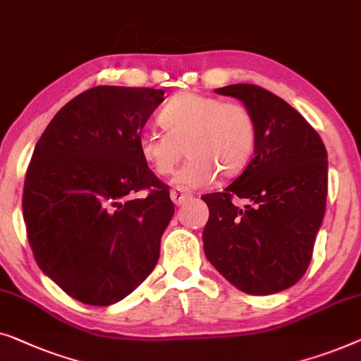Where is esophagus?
Masks as SVG:
<instances>
[{"label":"esophagus","mask_w":361,"mask_h":361,"mask_svg":"<svg viewBox=\"0 0 361 361\" xmlns=\"http://www.w3.org/2000/svg\"><path fill=\"white\" fill-rule=\"evenodd\" d=\"M170 197L175 204H183L185 201L191 200L192 192L190 190H186V188H175V190H171Z\"/></svg>","instance_id":"obj_1"}]
</instances>
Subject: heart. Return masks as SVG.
I'll return each mask as SVG.
<instances>
[{
	"label": "heart",
	"instance_id": "1",
	"mask_svg": "<svg viewBox=\"0 0 361 361\" xmlns=\"http://www.w3.org/2000/svg\"><path fill=\"white\" fill-rule=\"evenodd\" d=\"M165 132L144 130L137 147L157 175H169L188 157L173 176L180 188H202L224 176L238 175L248 165L257 147V121L242 103L214 96L181 93L171 98L159 116Z\"/></svg>",
	"mask_w": 361,
	"mask_h": 361
}]
</instances>
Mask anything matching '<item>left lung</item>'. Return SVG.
<instances>
[{
	"label": "left lung",
	"instance_id": "obj_1",
	"mask_svg": "<svg viewBox=\"0 0 361 361\" xmlns=\"http://www.w3.org/2000/svg\"><path fill=\"white\" fill-rule=\"evenodd\" d=\"M257 121V147L243 173L222 192L202 196V231L212 267L247 294L267 296L301 280L311 263L327 197V150L312 126L286 101L257 85H229ZM233 195L249 204L237 208Z\"/></svg>",
	"mask_w": 361,
	"mask_h": 361
}]
</instances>
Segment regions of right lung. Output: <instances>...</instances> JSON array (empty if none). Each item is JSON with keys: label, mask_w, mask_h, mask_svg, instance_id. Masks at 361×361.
<instances>
[{"label": "right lung", "mask_w": 361, "mask_h": 361, "mask_svg": "<svg viewBox=\"0 0 361 361\" xmlns=\"http://www.w3.org/2000/svg\"><path fill=\"white\" fill-rule=\"evenodd\" d=\"M164 90L96 86L68 101L35 144L23 214L35 262L73 299L109 306L150 275L175 206L137 137ZM149 189L144 198L135 192Z\"/></svg>", "instance_id": "1"}]
</instances>
